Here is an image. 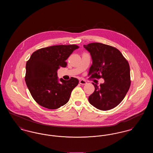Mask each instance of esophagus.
<instances>
[{"instance_id": "esophagus-1", "label": "esophagus", "mask_w": 153, "mask_h": 153, "mask_svg": "<svg viewBox=\"0 0 153 153\" xmlns=\"http://www.w3.org/2000/svg\"><path fill=\"white\" fill-rule=\"evenodd\" d=\"M79 83L81 85H85L87 84V82L85 80H81L79 81Z\"/></svg>"}]
</instances>
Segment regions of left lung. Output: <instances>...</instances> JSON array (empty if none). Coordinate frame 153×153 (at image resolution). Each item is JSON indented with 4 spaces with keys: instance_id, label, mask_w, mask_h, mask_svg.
Masks as SVG:
<instances>
[{
    "instance_id": "8db88e82",
    "label": "left lung",
    "mask_w": 153,
    "mask_h": 153,
    "mask_svg": "<svg viewBox=\"0 0 153 153\" xmlns=\"http://www.w3.org/2000/svg\"><path fill=\"white\" fill-rule=\"evenodd\" d=\"M84 47L92 59L88 76L104 80L99 86L92 82L95 91L88 100L100 110L112 109L123 100L130 87L128 62L117 49L108 45L96 42L84 45Z\"/></svg>"
}]
</instances>
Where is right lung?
Wrapping results in <instances>:
<instances>
[{"mask_svg": "<svg viewBox=\"0 0 153 153\" xmlns=\"http://www.w3.org/2000/svg\"><path fill=\"white\" fill-rule=\"evenodd\" d=\"M79 48L76 45H55L34 51L26 65L25 81L34 100L48 109H57L69 100L71 92L79 80L60 79L57 70L65 68L66 60L73 51Z\"/></svg>", "mask_w": 153, "mask_h": 153, "instance_id": "obj_1", "label": "right lung"}]
</instances>
